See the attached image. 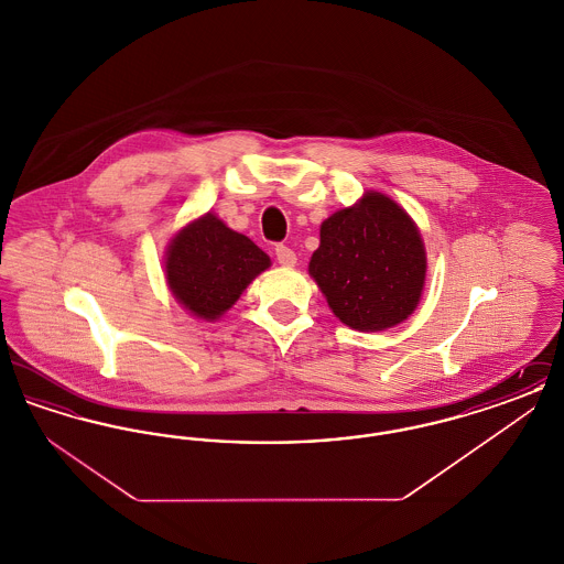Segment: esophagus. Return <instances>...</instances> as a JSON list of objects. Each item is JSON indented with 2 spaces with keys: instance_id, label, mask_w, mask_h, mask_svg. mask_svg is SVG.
I'll list each match as a JSON object with an SVG mask.
<instances>
[{
  "instance_id": "34e87169",
  "label": "esophagus",
  "mask_w": 564,
  "mask_h": 564,
  "mask_svg": "<svg viewBox=\"0 0 564 564\" xmlns=\"http://www.w3.org/2000/svg\"><path fill=\"white\" fill-rule=\"evenodd\" d=\"M274 256H276V260H279V264L281 267H295V253L290 249V247H285V245H276V249H274Z\"/></svg>"
}]
</instances>
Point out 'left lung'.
Returning <instances> with one entry per match:
<instances>
[{"label": "left lung", "instance_id": "8db88e82", "mask_svg": "<svg viewBox=\"0 0 564 564\" xmlns=\"http://www.w3.org/2000/svg\"><path fill=\"white\" fill-rule=\"evenodd\" d=\"M308 274L340 322L359 332H382L416 311L427 251L402 205L368 189L355 205L323 219Z\"/></svg>", "mask_w": 564, "mask_h": 564}]
</instances>
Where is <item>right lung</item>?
<instances>
[{
	"instance_id": "right-lung-1",
	"label": "right lung",
	"mask_w": 564,
	"mask_h": 564,
	"mask_svg": "<svg viewBox=\"0 0 564 564\" xmlns=\"http://www.w3.org/2000/svg\"><path fill=\"white\" fill-rule=\"evenodd\" d=\"M269 269V256L214 212L188 221L164 251L169 292L203 322L224 317L247 285Z\"/></svg>"
}]
</instances>
